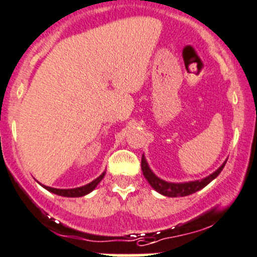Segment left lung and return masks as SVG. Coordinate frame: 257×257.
Listing matches in <instances>:
<instances>
[{
	"instance_id": "left-lung-1",
	"label": "left lung",
	"mask_w": 257,
	"mask_h": 257,
	"mask_svg": "<svg viewBox=\"0 0 257 257\" xmlns=\"http://www.w3.org/2000/svg\"><path fill=\"white\" fill-rule=\"evenodd\" d=\"M226 162L219 167L215 172H213L212 175H209L208 177L203 180H196V181H190V183H184V184H174V183H167V181H164V180L158 179L151 169L148 167L147 161H146L145 156H142V162H141V166H142V171L145 177L147 179L148 183L151 184L153 189L156 191H158L160 194L165 196H172V198H176V196H186L190 195V194L196 193L200 189H203L204 186H207L208 184L214 180L218 175L220 174V171L223 170Z\"/></svg>"
}]
</instances>
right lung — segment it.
Returning <instances> with one entry per match:
<instances>
[{"mask_svg":"<svg viewBox=\"0 0 257 257\" xmlns=\"http://www.w3.org/2000/svg\"><path fill=\"white\" fill-rule=\"evenodd\" d=\"M105 174L100 175L99 177L96 180H93L92 183L87 184L85 186H81V188H76V189H54V188H49V186H44L47 190H49L50 193H54L57 195H62V196H69V198H77V196H83L86 194H88L90 191H92L93 189L97 186V184L104 179Z\"/></svg>","mask_w":257,"mask_h":257,"instance_id":"add662e5","label":"right lung"}]
</instances>
